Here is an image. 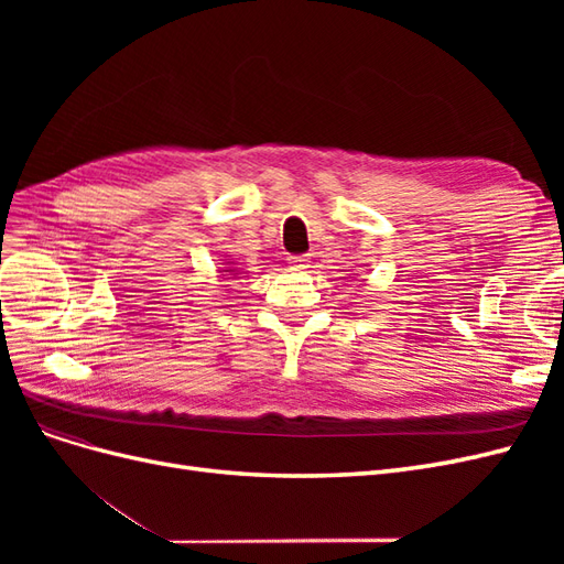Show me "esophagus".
Listing matches in <instances>:
<instances>
[{"instance_id": "34e87169", "label": "esophagus", "mask_w": 564, "mask_h": 564, "mask_svg": "<svg viewBox=\"0 0 564 564\" xmlns=\"http://www.w3.org/2000/svg\"><path fill=\"white\" fill-rule=\"evenodd\" d=\"M289 261H292V265L299 270L308 268V259H305V256H289Z\"/></svg>"}]
</instances>
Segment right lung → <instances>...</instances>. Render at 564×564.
I'll use <instances>...</instances> for the list:
<instances>
[{"mask_svg":"<svg viewBox=\"0 0 564 564\" xmlns=\"http://www.w3.org/2000/svg\"><path fill=\"white\" fill-rule=\"evenodd\" d=\"M230 272H235V270H230Z\"/></svg>","mask_w":564,"mask_h":564,"instance_id":"obj_1","label":"right lung"}]
</instances>
